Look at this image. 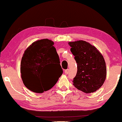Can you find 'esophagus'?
I'll return each instance as SVG.
<instances>
[{
	"instance_id": "obj_1",
	"label": "esophagus",
	"mask_w": 122,
	"mask_h": 122,
	"mask_svg": "<svg viewBox=\"0 0 122 122\" xmlns=\"http://www.w3.org/2000/svg\"><path fill=\"white\" fill-rule=\"evenodd\" d=\"M65 73L66 74H68L69 73V69H67V70H65Z\"/></svg>"
}]
</instances>
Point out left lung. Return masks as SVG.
Masks as SVG:
<instances>
[{
	"label": "left lung",
	"instance_id": "left-lung-1",
	"mask_svg": "<svg viewBox=\"0 0 122 122\" xmlns=\"http://www.w3.org/2000/svg\"><path fill=\"white\" fill-rule=\"evenodd\" d=\"M68 44L77 63V73L72 81L73 85L85 93L97 91L106 79V67L103 57L97 48L85 41Z\"/></svg>",
	"mask_w": 122,
	"mask_h": 122
}]
</instances>
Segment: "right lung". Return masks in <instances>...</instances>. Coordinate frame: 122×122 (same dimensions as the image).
I'll list each match as a JSON object with an SVG mask.
<instances>
[{
  "instance_id": "add662e5",
  "label": "right lung",
  "mask_w": 122,
  "mask_h": 122,
  "mask_svg": "<svg viewBox=\"0 0 122 122\" xmlns=\"http://www.w3.org/2000/svg\"><path fill=\"white\" fill-rule=\"evenodd\" d=\"M53 41L43 39L30 45L21 58L20 72L24 85L31 91L43 93L55 85L63 71ZM54 65L53 68L51 65ZM57 71L53 77L52 72Z\"/></svg>"
}]
</instances>
